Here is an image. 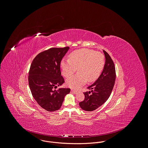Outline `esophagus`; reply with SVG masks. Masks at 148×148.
<instances>
[{"mask_svg":"<svg viewBox=\"0 0 148 148\" xmlns=\"http://www.w3.org/2000/svg\"><path fill=\"white\" fill-rule=\"evenodd\" d=\"M71 92H72L73 94H76L77 92V91H76V90H71Z\"/></svg>","mask_w":148,"mask_h":148,"instance_id":"obj_1","label":"esophagus"}]
</instances>
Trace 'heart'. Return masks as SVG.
Wrapping results in <instances>:
<instances>
[{"label":"heart","mask_w":148,"mask_h":148,"mask_svg":"<svg viewBox=\"0 0 148 148\" xmlns=\"http://www.w3.org/2000/svg\"><path fill=\"white\" fill-rule=\"evenodd\" d=\"M69 59L61 61L62 73L65 77H69L76 71L78 73L66 80L68 87L78 89L87 80L95 81L101 73L104 65L105 58L100 52L88 49L75 50L69 55Z\"/></svg>","instance_id":"obj_1"}]
</instances>
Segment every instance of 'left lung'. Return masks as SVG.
<instances>
[{
	"mask_svg": "<svg viewBox=\"0 0 148 148\" xmlns=\"http://www.w3.org/2000/svg\"><path fill=\"white\" fill-rule=\"evenodd\" d=\"M105 64L98 79L87 87L91 91L84 92V99L79 102L80 108L86 111H92L103 105L110 97L116 79L114 62L110 56L103 50Z\"/></svg>",
	"mask_w": 148,
	"mask_h": 148,
	"instance_id": "obj_1",
	"label": "left lung"
}]
</instances>
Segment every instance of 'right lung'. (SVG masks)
Listing matches in <instances>:
<instances>
[{
    "instance_id": "obj_1",
    "label": "right lung",
    "mask_w": 148,
    "mask_h": 148,
    "mask_svg": "<svg viewBox=\"0 0 148 148\" xmlns=\"http://www.w3.org/2000/svg\"><path fill=\"white\" fill-rule=\"evenodd\" d=\"M69 47H53L38 54L33 60L28 76L29 88L37 103L46 110H58L70 88L54 90L62 85L64 79L61 76L60 64Z\"/></svg>"
}]
</instances>
